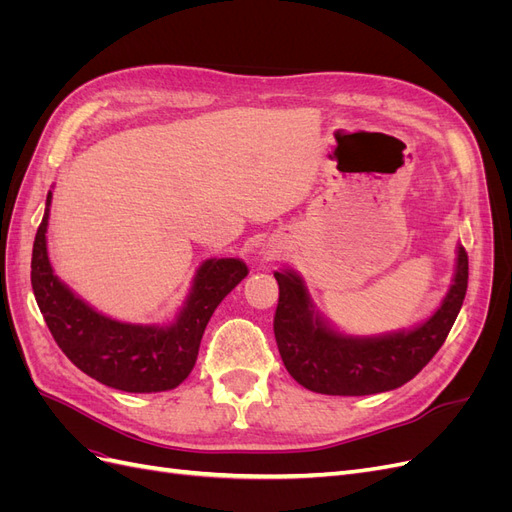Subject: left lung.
<instances>
[{"instance_id":"obj_1","label":"left lung","mask_w":512,"mask_h":512,"mask_svg":"<svg viewBox=\"0 0 512 512\" xmlns=\"http://www.w3.org/2000/svg\"><path fill=\"white\" fill-rule=\"evenodd\" d=\"M280 299L273 318L288 374L322 395H374L412 380L451 333L468 290V252L459 245L455 282L440 309L421 327L384 337H346L320 322L299 275L275 271Z\"/></svg>"}]
</instances>
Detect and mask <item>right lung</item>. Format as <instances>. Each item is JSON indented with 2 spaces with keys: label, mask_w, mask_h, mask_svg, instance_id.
Instances as JSON below:
<instances>
[{
  "label": "right lung",
  "mask_w": 512,
  "mask_h": 512,
  "mask_svg": "<svg viewBox=\"0 0 512 512\" xmlns=\"http://www.w3.org/2000/svg\"><path fill=\"white\" fill-rule=\"evenodd\" d=\"M51 205V192L46 207ZM49 209L38 226L32 288L57 346L87 376L128 393H158L179 386L194 369L200 339L215 307L247 275L237 258L205 260L181 314L168 327H141L98 314L53 275L46 254Z\"/></svg>",
  "instance_id": "add662e5"
}]
</instances>
